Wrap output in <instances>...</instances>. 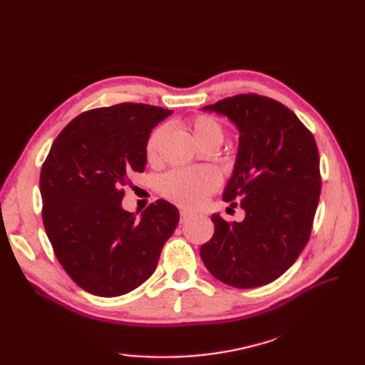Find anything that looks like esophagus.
<instances>
[{
	"instance_id": "obj_1",
	"label": "esophagus",
	"mask_w": 365,
	"mask_h": 365,
	"mask_svg": "<svg viewBox=\"0 0 365 365\" xmlns=\"http://www.w3.org/2000/svg\"><path fill=\"white\" fill-rule=\"evenodd\" d=\"M180 215H181V220H185V219H189V217H192V216H193V213H192V212H189V210H185V208H181Z\"/></svg>"
}]
</instances>
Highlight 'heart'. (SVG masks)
<instances>
[{"mask_svg":"<svg viewBox=\"0 0 365 365\" xmlns=\"http://www.w3.org/2000/svg\"><path fill=\"white\" fill-rule=\"evenodd\" d=\"M192 134L202 149L207 146H220L225 129L215 117L196 115L189 123ZM168 135V126H158L152 132L146 143V158L150 164L160 161L163 141ZM220 184L219 175L210 168L200 169H173L165 173L160 181V189L164 197L182 207H197L212 195Z\"/></svg>","mask_w":365,"mask_h":365,"instance_id":"obj_1","label":"heart"}]
</instances>
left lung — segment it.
<instances>
[{
    "instance_id": "left-lung-1",
    "label": "left lung",
    "mask_w": 365,
    "mask_h": 365,
    "mask_svg": "<svg viewBox=\"0 0 365 365\" xmlns=\"http://www.w3.org/2000/svg\"><path fill=\"white\" fill-rule=\"evenodd\" d=\"M239 129L233 175L222 193L240 202L242 222L213 215L215 235L201 247L207 269L225 284L248 289L288 271L311 236L322 190L314 135L280 102L237 94L202 108Z\"/></svg>"
}]
</instances>
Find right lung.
Here are the masks:
<instances>
[{
    "label": "right lung",
    "mask_w": 365,
    "mask_h": 365,
    "mask_svg": "<svg viewBox=\"0 0 365 365\" xmlns=\"http://www.w3.org/2000/svg\"><path fill=\"white\" fill-rule=\"evenodd\" d=\"M173 111L118 103L77 115L41 169L42 220L54 254L82 289L118 297L145 283L180 222L158 200L140 219L121 207L130 176L145 172L152 129Z\"/></svg>",
    "instance_id": "1"
}]
</instances>
